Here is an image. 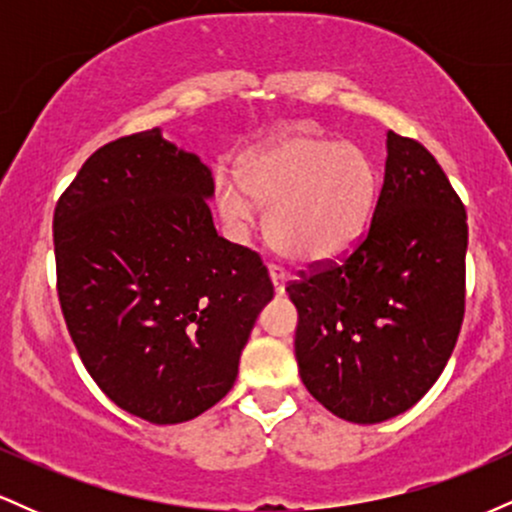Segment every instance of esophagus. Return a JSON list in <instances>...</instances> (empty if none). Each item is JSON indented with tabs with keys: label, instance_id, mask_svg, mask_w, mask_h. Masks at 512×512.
Listing matches in <instances>:
<instances>
[{
	"label": "esophagus",
	"instance_id": "1",
	"mask_svg": "<svg viewBox=\"0 0 512 512\" xmlns=\"http://www.w3.org/2000/svg\"><path fill=\"white\" fill-rule=\"evenodd\" d=\"M269 279H272L274 291L281 296V293H284V289H286V279H289V274H286L281 267H276V264H269Z\"/></svg>",
	"mask_w": 512,
	"mask_h": 512
}]
</instances>
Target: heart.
I'll return each instance as SVG.
<instances>
[{"instance_id": "1", "label": "heart", "mask_w": 512, "mask_h": 512, "mask_svg": "<svg viewBox=\"0 0 512 512\" xmlns=\"http://www.w3.org/2000/svg\"><path fill=\"white\" fill-rule=\"evenodd\" d=\"M378 195V170L358 144L315 134H289L257 146L240 161V178L219 173L216 204L233 233L269 209L276 250L293 262L322 264L361 240Z\"/></svg>"}]
</instances>
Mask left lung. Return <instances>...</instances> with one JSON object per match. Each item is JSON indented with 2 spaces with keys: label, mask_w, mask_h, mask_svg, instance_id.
Instances as JSON below:
<instances>
[{
  "label": "left lung",
  "mask_w": 512,
  "mask_h": 512,
  "mask_svg": "<svg viewBox=\"0 0 512 512\" xmlns=\"http://www.w3.org/2000/svg\"><path fill=\"white\" fill-rule=\"evenodd\" d=\"M467 211L426 146L387 132L383 190L361 243L286 293L303 385L351 424L392 419L431 390L464 317Z\"/></svg>",
  "instance_id": "8db88e82"
}]
</instances>
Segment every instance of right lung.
<instances>
[{
  "label": "right lung",
  "mask_w": 512,
  "mask_h": 512,
  "mask_svg": "<svg viewBox=\"0 0 512 512\" xmlns=\"http://www.w3.org/2000/svg\"><path fill=\"white\" fill-rule=\"evenodd\" d=\"M211 170L161 129L101 146L55 207L57 296L81 361L120 409L182 424L228 395L260 310V255L228 243Z\"/></svg>",
  "instance_id": "add662e5"
}]
</instances>
